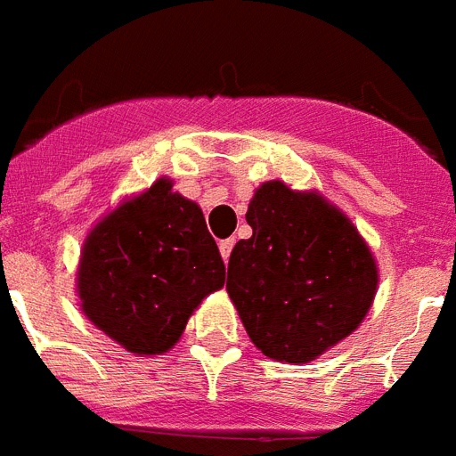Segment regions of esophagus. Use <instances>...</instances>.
Returning <instances> with one entry per match:
<instances>
[{
    "label": "esophagus",
    "mask_w": 456,
    "mask_h": 456,
    "mask_svg": "<svg viewBox=\"0 0 456 456\" xmlns=\"http://www.w3.org/2000/svg\"><path fill=\"white\" fill-rule=\"evenodd\" d=\"M234 239H227V240H220V255H222V260L227 262L229 260V255H232V250H234Z\"/></svg>",
    "instance_id": "obj_1"
}]
</instances>
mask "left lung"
<instances>
[{
  "label": "left lung",
  "instance_id": "obj_1",
  "mask_svg": "<svg viewBox=\"0 0 456 456\" xmlns=\"http://www.w3.org/2000/svg\"><path fill=\"white\" fill-rule=\"evenodd\" d=\"M250 239L229 255L227 292L250 342L281 362H309L358 330L379 266L358 227L321 191L283 180L255 190Z\"/></svg>",
  "mask_w": 456,
  "mask_h": 456
}]
</instances>
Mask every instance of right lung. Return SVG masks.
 Here are the masks:
<instances>
[{
  "label": "right lung",
  "mask_w": 456,
  "mask_h": 456,
  "mask_svg": "<svg viewBox=\"0 0 456 456\" xmlns=\"http://www.w3.org/2000/svg\"><path fill=\"white\" fill-rule=\"evenodd\" d=\"M81 314L135 356H161L187 321L224 286V262L199 203L170 177L95 222L77 266Z\"/></svg>",
  "instance_id": "add662e5"
}]
</instances>
